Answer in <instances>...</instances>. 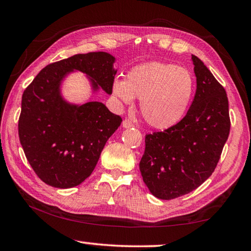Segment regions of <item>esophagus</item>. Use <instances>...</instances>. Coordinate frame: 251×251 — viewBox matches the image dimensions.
<instances>
[{
	"label": "esophagus",
	"instance_id": "obj_1",
	"mask_svg": "<svg viewBox=\"0 0 251 251\" xmlns=\"http://www.w3.org/2000/svg\"><path fill=\"white\" fill-rule=\"evenodd\" d=\"M122 125H123V127H124V128H130V127H134L133 122L128 120V118H125V120L123 121Z\"/></svg>",
	"mask_w": 251,
	"mask_h": 251
}]
</instances>
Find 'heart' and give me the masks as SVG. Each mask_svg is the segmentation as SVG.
Instances as JSON below:
<instances>
[{
    "label": "heart",
    "mask_w": 251,
    "mask_h": 251,
    "mask_svg": "<svg viewBox=\"0 0 251 251\" xmlns=\"http://www.w3.org/2000/svg\"><path fill=\"white\" fill-rule=\"evenodd\" d=\"M195 90L193 75L185 67L171 63L150 62L137 65L115 79L113 94L122 104L139 99V109L151 126L167 129L185 116Z\"/></svg>",
    "instance_id": "1"
}]
</instances>
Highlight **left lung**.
<instances>
[{"mask_svg": "<svg viewBox=\"0 0 251 251\" xmlns=\"http://www.w3.org/2000/svg\"><path fill=\"white\" fill-rule=\"evenodd\" d=\"M197 88L186 116L171 128L148 134L139 163L155 197L169 201L193 192L214 173L230 130L225 88L192 55Z\"/></svg>", "mask_w": 251, "mask_h": 251, "instance_id": "1", "label": "left lung"}]
</instances>
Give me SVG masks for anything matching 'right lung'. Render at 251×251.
<instances>
[{
    "label": "right lung",
    "mask_w": 251,
    "mask_h": 251,
    "mask_svg": "<svg viewBox=\"0 0 251 251\" xmlns=\"http://www.w3.org/2000/svg\"><path fill=\"white\" fill-rule=\"evenodd\" d=\"M106 52L76 54L44 67L22 96L19 136L37 176L56 188H72L91 176L106 142L122 123L100 101L69 103L61 86L71 72L87 76L92 91L112 94L117 70Z\"/></svg>",
    "instance_id": "1"
}]
</instances>
